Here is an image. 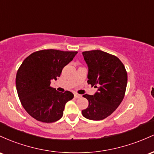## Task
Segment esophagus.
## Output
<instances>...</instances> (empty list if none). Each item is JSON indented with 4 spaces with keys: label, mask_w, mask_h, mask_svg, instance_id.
<instances>
[{
    "label": "esophagus",
    "mask_w": 154,
    "mask_h": 154,
    "mask_svg": "<svg viewBox=\"0 0 154 154\" xmlns=\"http://www.w3.org/2000/svg\"><path fill=\"white\" fill-rule=\"evenodd\" d=\"M74 97H75V98H81L82 97V95H80V94H77V93H75V94H74Z\"/></svg>",
    "instance_id": "1"
}]
</instances>
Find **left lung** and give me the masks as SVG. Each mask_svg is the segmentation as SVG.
<instances>
[{
    "instance_id": "8db88e82",
    "label": "left lung",
    "mask_w": 154,
    "mask_h": 154,
    "mask_svg": "<svg viewBox=\"0 0 154 154\" xmlns=\"http://www.w3.org/2000/svg\"><path fill=\"white\" fill-rule=\"evenodd\" d=\"M89 68L87 83L97 88L94 95H83L89 106L82 115L90 120H103L111 115L121 104L125 94L127 72L117 57L101 50L83 51Z\"/></svg>"
}]
</instances>
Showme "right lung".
Here are the masks:
<instances>
[{
	"label": "right lung",
	"instance_id": "right-lung-1",
	"mask_svg": "<svg viewBox=\"0 0 154 154\" xmlns=\"http://www.w3.org/2000/svg\"><path fill=\"white\" fill-rule=\"evenodd\" d=\"M78 51L44 49L25 59L17 72L16 87L22 106L32 118L44 123L58 121L67 102L73 98L69 91L60 92L50 86L60 76L65 65Z\"/></svg>",
	"mask_w": 154,
	"mask_h": 154
}]
</instances>
